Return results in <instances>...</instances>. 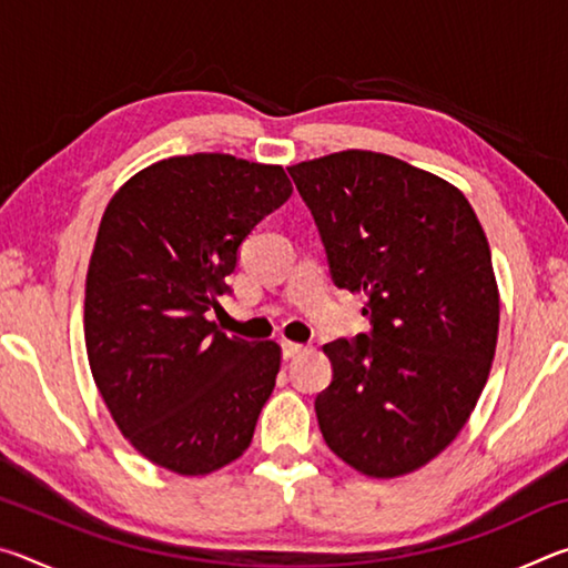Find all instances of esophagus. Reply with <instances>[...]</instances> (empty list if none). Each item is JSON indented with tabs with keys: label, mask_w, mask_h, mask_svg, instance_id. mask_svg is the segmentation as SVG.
Returning <instances> with one entry per match:
<instances>
[{
	"label": "esophagus",
	"mask_w": 568,
	"mask_h": 568,
	"mask_svg": "<svg viewBox=\"0 0 568 568\" xmlns=\"http://www.w3.org/2000/svg\"><path fill=\"white\" fill-rule=\"evenodd\" d=\"M281 348H283V358H295V355L305 353V345L293 343V341H283Z\"/></svg>",
	"instance_id": "1"
}]
</instances>
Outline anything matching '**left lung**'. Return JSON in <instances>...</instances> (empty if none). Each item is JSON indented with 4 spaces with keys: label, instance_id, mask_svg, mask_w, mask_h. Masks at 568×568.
I'll list each match as a JSON object with an SVG mask.
<instances>
[{
    "label": "left lung",
    "instance_id": "left-lung-1",
    "mask_svg": "<svg viewBox=\"0 0 568 568\" xmlns=\"http://www.w3.org/2000/svg\"><path fill=\"white\" fill-rule=\"evenodd\" d=\"M318 225L331 277L363 293L371 333L325 345L315 398L325 444L373 478L436 458L476 408L498 338L491 247L450 182L345 150L287 168Z\"/></svg>",
    "mask_w": 568,
    "mask_h": 568
}]
</instances>
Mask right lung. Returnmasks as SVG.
<instances>
[{"instance_id": "1", "label": "right lung", "mask_w": 568, "mask_h": 568, "mask_svg": "<svg viewBox=\"0 0 568 568\" xmlns=\"http://www.w3.org/2000/svg\"><path fill=\"white\" fill-rule=\"evenodd\" d=\"M293 195L281 165L197 152L114 192L84 283L92 378L122 436L180 476L243 456L275 388L281 345L205 318L243 240Z\"/></svg>"}]
</instances>
